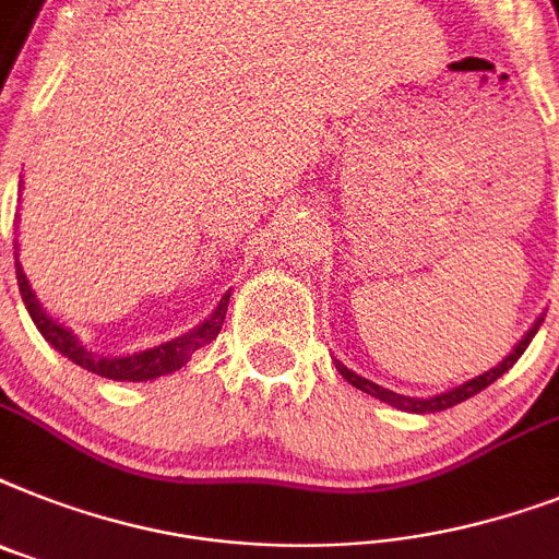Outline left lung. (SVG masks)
Wrapping results in <instances>:
<instances>
[{"label": "left lung", "instance_id": "obj_1", "mask_svg": "<svg viewBox=\"0 0 559 559\" xmlns=\"http://www.w3.org/2000/svg\"><path fill=\"white\" fill-rule=\"evenodd\" d=\"M539 324H543V316H539V319L534 321V326H531L528 333H525L523 338H520V344H516L514 350H511L506 358H502L500 365L491 367V370H485L483 376H476V379H471V382L460 384V388H453V390H448V393H439V396H430V399H411V396H402V393H393V390H388V388H382V384L370 382V379H365V376L353 373L350 367H344L342 361H335V367H338V373H342L344 379H347V382L353 384V388L365 390V393L376 396V399H379V402H388V405L399 407V411H411V413L448 411V407L460 405V402H465V399L476 396L479 390H485V388H488V384L497 382V379H500L502 373H508V370H511V367L516 365V358H520L525 353V347H528V344H531V338L537 335Z\"/></svg>", "mask_w": 559, "mask_h": 559}]
</instances>
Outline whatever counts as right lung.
I'll return each instance as SVG.
<instances>
[{
	"label": "right lung",
	"instance_id": "1",
	"mask_svg": "<svg viewBox=\"0 0 559 559\" xmlns=\"http://www.w3.org/2000/svg\"><path fill=\"white\" fill-rule=\"evenodd\" d=\"M16 284H20L22 301L28 307L31 319H34L36 330L43 333L45 342L51 344L53 350H59L66 358H71L74 365L88 370V373H97L103 376V379H115V382H148V379H157V376L180 370V367L192 358L194 350H201L203 344L217 338V333H221V326H224L226 319V307H229V293H226L224 298H221V304L215 307V312H212L203 324L189 330V333L177 335V338H171V342L166 344H157L152 350L134 353V356L108 358L94 356V353L85 350L83 342H80L71 330L57 324V321L43 310V304H39V298H36L34 289H31L28 278H25V272H22L20 258H16Z\"/></svg>",
	"mask_w": 559,
	"mask_h": 559
}]
</instances>
